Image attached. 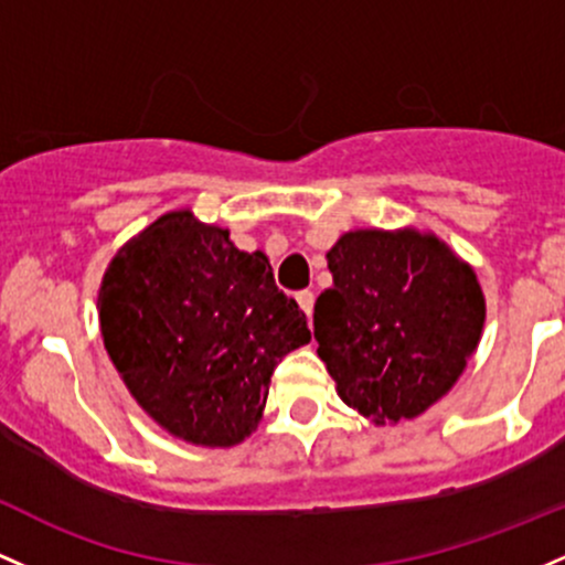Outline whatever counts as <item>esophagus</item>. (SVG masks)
<instances>
[{
  "instance_id": "34e87169",
  "label": "esophagus",
  "mask_w": 565,
  "mask_h": 565,
  "mask_svg": "<svg viewBox=\"0 0 565 565\" xmlns=\"http://www.w3.org/2000/svg\"><path fill=\"white\" fill-rule=\"evenodd\" d=\"M313 300L316 297H313V292H308V289L306 292H297V306L302 308V313L308 316V321H313Z\"/></svg>"
}]
</instances>
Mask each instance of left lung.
<instances>
[{
    "instance_id": "left-lung-1",
    "label": "left lung",
    "mask_w": 565,
    "mask_h": 565,
    "mask_svg": "<svg viewBox=\"0 0 565 565\" xmlns=\"http://www.w3.org/2000/svg\"><path fill=\"white\" fill-rule=\"evenodd\" d=\"M327 265L332 287L313 306V338L340 399L375 424L429 411L480 343L475 270L413 227L343 233Z\"/></svg>"
}]
</instances>
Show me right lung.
<instances>
[{
    "label": "right lung",
    "instance_id": "1",
    "mask_svg": "<svg viewBox=\"0 0 565 565\" xmlns=\"http://www.w3.org/2000/svg\"><path fill=\"white\" fill-rule=\"evenodd\" d=\"M104 349L154 424L203 448L257 429L270 375L311 340L263 252L225 227L169 212L111 257L98 289Z\"/></svg>",
    "mask_w": 565,
    "mask_h": 565
}]
</instances>
